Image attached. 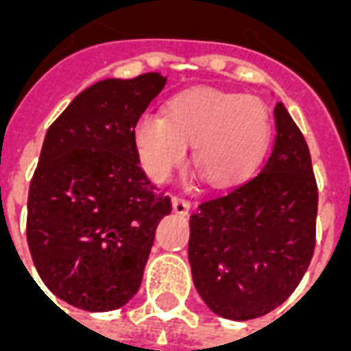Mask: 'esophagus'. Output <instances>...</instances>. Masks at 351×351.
I'll list each match as a JSON object with an SVG mask.
<instances>
[{
	"instance_id": "obj_1",
	"label": "esophagus",
	"mask_w": 351,
	"mask_h": 351,
	"mask_svg": "<svg viewBox=\"0 0 351 351\" xmlns=\"http://www.w3.org/2000/svg\"><path fill=\"white\" fill-rule=\"evenodd\" d=\"M171 203H173V210L176 214H188V210H190V201L182 195H173Z\"/></svg>"
}]
</instances>
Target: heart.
Listing matches in <instances>:
<instances>
[{"label":"heart","mask_w":351,"mask_h":351,"mask_svg":"<svg viewBox=\"0 0 351 351\" xmlns=\"http://www.w3.org/2000/svg\"><path fill=\"white\" fill-rule=\"evenodd\" d=\"M271 141V118L252 95L190 90L169 101L165 116L145 112L135 145L148 173L167 178L191 146V160L206 182L226 186L252 175Z\"/></svg>","instance_id":"heart-1"}]
</instances>
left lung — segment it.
<instances>
[{
    "mask_svg": "<svg viewBox=\"0 0 351 351\" xmlns=\"http://www.w3.org/2000/svg\"><path fill=\"white\" fill-rule=\"evenodd\" d=\"M258 175L208 197L190 216L193 284L218 316L252 319L286 301L316 246L317 184L308 145L282 103Z\"/></svg>",
    "mask_w": 351,
    "mask_h": 351,
    "instance_id": "left-lung-1",
    "label": "left lung"
}]
</instances>
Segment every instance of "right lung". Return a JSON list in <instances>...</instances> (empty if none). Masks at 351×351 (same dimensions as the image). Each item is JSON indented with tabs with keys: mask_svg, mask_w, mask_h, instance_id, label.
I'll return each instance as SVG.
<instances>
[{
	"mask_svg": "<svg viewBox=\"0 0 351 351\" xmlns=\"http://www.w3.org/2000/svg\"><path fill=\"white\" fill-rule=\"evenodd\" d=\"M167 79L146 73L80 92L45 135L27 193L39 276L73 306L105 312L137 293L171 199L138 167L135 123Z\"/></svg>",
	"mask_w": 351,
	"mask_h": 351,
	"instance_id": "1",
	"label": "right lung"
}]
</instances>
